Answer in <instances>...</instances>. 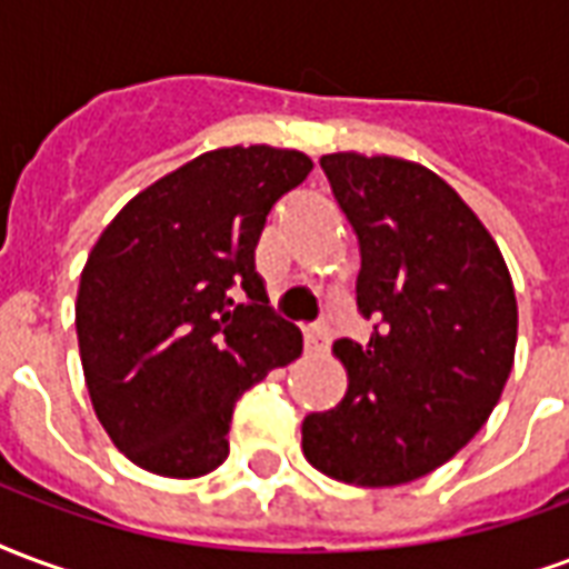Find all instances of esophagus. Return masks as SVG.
<instances>
[{"label": "esophagus", "instance_id": "34e87169", "mask_svg": "<svg viewBox=\"0 0 569 569\" xmlns=\"http://www.w3.org/2000/svg\"><path fill=\"white\" fill-rule=\"evenodd\" d=\"M306 348L309 351H327L330 348V327L325 325H312V327H306Z\"/></svg>", "mask_w": 569, "mask_h": 569}]
</instances>
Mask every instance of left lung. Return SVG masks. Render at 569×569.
I'll use <instances>...</instances> for the list:
<instances>
[{
  "label": "left lung",
  "mask_w": 569,
  "mask_h": 569,
  "mask_svg": "<svg viewBox=\"0 0 569 569\" xmlns=\"http://www.w3.org/2000/svg\"><path fill=\"white\" fill-rule=\"evenodd\" d=\"M358 233V309L370 342L339 339L342 403L302 421V455L336 482L391 488L442 467L488 421L512 372L518 302L476 211L427 166L321 157Z\"/></svg>",
  "instance_id": "1"
}]
</instances>
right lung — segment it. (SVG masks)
<instances>
[{"instance_id": "right-lung-1", "label": "right lung", "mask_w": 569, "mask_h": 569, "mask_svg": "<svg viewBox=\"0 0 569 569\" xmlns=\"http://www.w3.org/2000/svg\"><path fill=\"white\" fill-rule=\"evenodd\" d=\"M309 172L290 148H214L136 193L93 244L74 302L81 367L99 425L136 467L169 479L221 467L236 400L300 358L254 248Z\"/></svg>"}]
</instances>
